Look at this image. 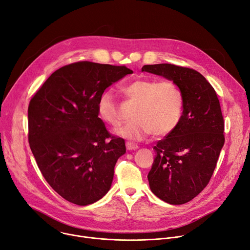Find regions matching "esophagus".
Here are the masks:
<instances>
[{
  "label": "esophagus",
  "instance_id": "1",
  "mask_svg": "<svg viewBox=\"0 0 250 250\" xmlns=\"http://www.w3.org/2000/svg\"><path fill=\"white\" fill-rule=\"evenodd\" d=\"M126 147L128 150H135L138 148V145L134 144V143H131V142H126Z\"/></svg>",
  "mask_w": 250,
  "mask_h": 250
}]
</instances>
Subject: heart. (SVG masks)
Returning a JSON list of instances; mask_svg holds the SVG:
<instances>
[{"mask_svg": "<svg viewBox=\"0 0 250 250\" xmlns=\"http://www.w3.org/2000/svg\"><path fill=\"white\" fill-rule=\"evenodd\" d=\"M120 92L135 102L131 120L116 129V134L131 140H141L149 133L163 136L170 133L180 123L184 108L181 87L170 80L143 78L120 85ZM97 112L105 123L117 126L121 116L114 94L106 90L97 101Z\"/></svg>", "mask_w": 250, "mask_h": 250, "instance_id": "b5f03b06", "label": "heart"}]
</instances>
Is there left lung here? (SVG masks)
<instances>
[{
  "instance_id": "obj_1",
  "label": "left lung",
  "mask_w": 250,
  "mask_h": 250,
  "mask_svg": "<svg viewBox=\"0 0 250 250\" xmlns=\"http://www.w3.org/2000/svg\"><path fill=\"white\" fill-rule=\"evenodd\" d=\"M142 71L173 81L183 92L180 123L153 149L147 175L151 192L171 205L193 200L209 184L225 138L224 119L214 87L193 68L148 64Z\"/></svg>"
}]
</instances>
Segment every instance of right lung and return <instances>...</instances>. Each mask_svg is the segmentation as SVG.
<instances>
[{
  "mask_svg": "<svg viewBox=\"0 0 250 250\" xmlns=\"http://www.w3.org/2000/svg\"><path fill=\"white\" fill-rule=\"evenodd\" d=\"M129 73L126 66L91 62L55 70L28 107V140L49 186L66 201L86 206L111 188L125 141L111 135L99 118L102 92Z\"/></svg>",
  "mask_w": 250,
  "mask_h": 250,
  "instance_id": "right-lung-1",
  "label": "right lung"
}]
</instances>
